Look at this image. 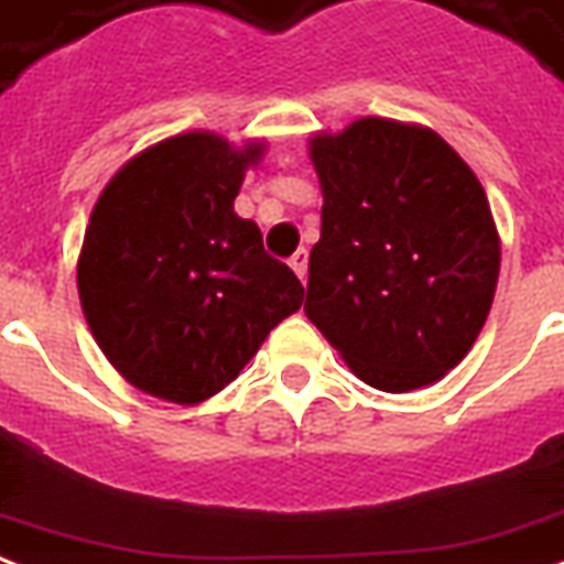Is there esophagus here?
Here are the masks:
<instances>
[{"label":"esophagus","mask_w":564,"mask_h":564,"mask_svg":"<svg viewBox=\"0 0 564 564\" xmlns=\"http://www.w3.org/2000/svg\"><path fill=\"white\" fill-rule=\"evenodd\" d=\"M290 269L299 274V281H307V250H295L293 253V260H290Z\"/></svg>","instance_id":"1"}]
</instances>
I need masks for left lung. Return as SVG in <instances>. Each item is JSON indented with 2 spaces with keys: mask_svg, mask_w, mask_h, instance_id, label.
I'll return each mask as SVG.
<instances>
[{
  "mask_svg": "<svg viewBox=\"0 0 564 564\" xmlns=\"http://www.w3.org/2000/svg\"><path fill=\"white\" fill-rule=\"evenodd\" d=\"M323 191L304 314L361 382H440L481 335L499 229L473 166L424 124L361 116L307 140Z\"/></svg>",
  "mask_w": 564,
  "mask_h": 564,
  "instance_id": "1",
  "label": "left lung"
}]
</instances>
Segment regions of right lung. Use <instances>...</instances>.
Here are the masks:
<instances>
[{"label":"right lung","mask_w":564,"mask_h":564,"mask_svg":"<svg viewBox=\"0 0 564 564\" xmlns=\"http://www.w3.org/2000/svg\"><path fill=\"white\" fill-rule=\"evenodd\" d=\"M265 149L173 133L128 158L91 208L77 257L83 316L119 377L152 398H215L302 307L299 278L232 208Z\"/></svg>","instance_id":"add662e5"}]
</instances>
